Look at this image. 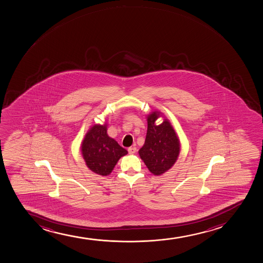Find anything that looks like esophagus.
I'll return each instance as SVG.
<instances>
[{
	"label": "esophagus",
	"instance_id": "34e87169",
	"mask_svg": "<svg viewBox=\"0 0 263 263\" xmlns=\"http://www.w3.org/2000/svg\"><path fill=\"white\" fill-rule=\"evenodd\" d=\"M128 152H129V154H135L137 152V148L135 146H133V147L128 148Z\"/></svg>",
	"mask_w": 263,
	"mask_h": 263
}]
</instances>
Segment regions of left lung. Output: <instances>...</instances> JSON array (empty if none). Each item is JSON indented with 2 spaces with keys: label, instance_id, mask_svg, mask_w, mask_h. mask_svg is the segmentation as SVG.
I'll return each mask as SVG.
<instances>
[{
  "label": "left lung",
  "instance_id": "1",
  "mask_svg": "<svg viewBox=\"0 0 263 263\" xmlns=\"http://www.w3.org/2000/svg\"><path fill=\"white\" fill-rule=\"evenodd\" d=\"M164 118L158 110L146 116L147 133L145 144L139 149V156L154 175H163L171 168L178 159L181 143L168 119L164 118L156 124L158 118Z\"/></svg>",
  "mask_w": 263,
  "mask_h": 263
}]
</instances>
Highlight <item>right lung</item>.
<instances>
[{
  "label": "right lung",
  "mask_w": 263,
  "mask_h": 263,
  "mask_svg": "<svg viewBox=\"0 0 263 263\" xmlns=\"http://www.w3.org/2000/svg\"><path fill=\"white\" fill-rule=\"evenodd\" d=\"M107 123L94 124L82 140V157L92 172L107 176L112 172L121 157L128 154L107 133Z\"/></svg>",
  "instance_id": "1"
}]
</instances>
